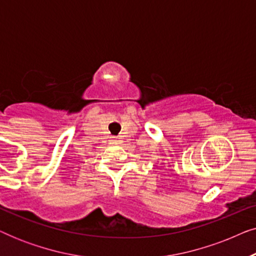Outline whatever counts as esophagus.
<instances>
[{"label": "esophagus", "instance_id": "34e87169", "mask_svg": "<svg viewBox=\"0 0 256 256\" xmlns=\"http://www.w3.org/2000/svg\"><path fill=\"white\" fill-rule=\"evenodd\" d=\"M112 140H113V143H116V142H118V141H116V138H113Z\"/></svg>", "mask_w": 256, "mask_h": 256}]
</instances>
